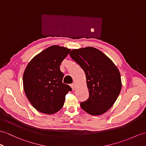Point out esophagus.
<instances>
[{
	"mask_svg": "<svg viewBox=\"0 0 146 146\" xmlns=\"http://www.w3.org/2000/svg\"><path fill=\"white\" fill-rule=\"evenodd\" d=\"M70 87H71V88H72V90H74V89H75V84H74V83L73 84H70Z\"/></svg>",
	"mask_w": 146,
	"mask_h": 146,
	"instance_id": "34e87169",
	"label": "esophagus"
}]
</instances>
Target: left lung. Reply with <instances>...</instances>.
Instances as JSON below:
<instances>
[{
    "label": "left lung",
    "instance_id": "left-lung-1",
    "mask_svg": "<svg viewBox=\"0 0 146 146\" xmlns=\"http://www.w3.org/2000/svg\"><path fill=\"white\" fill-rule=\"evenodd\" d=\"M69 54L86 76L89 97L80 103L81 108L92 115L105 113L114 104L121 89L118 69L105 54L93 47L74 49Z\"/></svg>",
    "mask_w": 146,
    "mask_h": 146
}]
</instances>
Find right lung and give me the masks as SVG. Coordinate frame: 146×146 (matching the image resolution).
<instances>
[{
  "label": "right lung",
  "mask_w": 146,
  "mask_h": 146,
  "mask_svg": "<svg viewBox=\"0 0 146 146\" xmlns=\"http://www.w3.org/2000/svg\"><path fill=\"white\" fill-rule=\"evenodd\" d=\"M70 49L51 46L31 59L23 77V88L28 100L38 111L53 114L61 110L66 95L72 90L64 84L60 65Z\"/></svg>",
  "instance_id": "right-lung-1"
}]
</instances>
